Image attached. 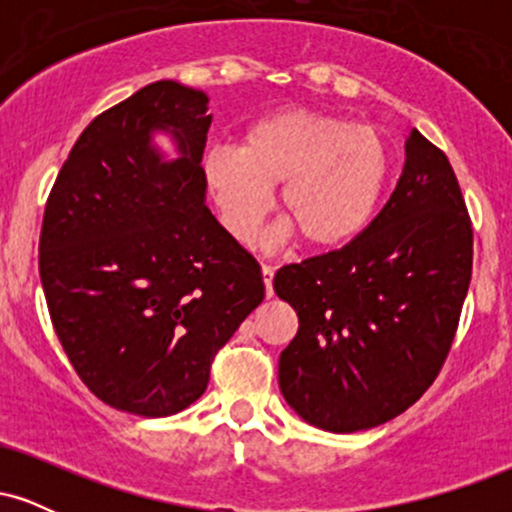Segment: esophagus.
Returning <instances> with one entry per match:
<instances>
[{"label": "esophagus", "instance_id": "34e87169", "mask_svg": "<svg viewBox=\"0 0 512 512\" xmlns=\"http://www.w3.org/2000/svg\"><path fill=\"white\" fill-rule=\"evenodd\" d=\"M262 276H264V293H267V298H272V296H274V289H272L274 269H272V267H267V264H264V267H262Z\"/></svg>", "mask_w": 512, "mask_h": 512}]
</instances>
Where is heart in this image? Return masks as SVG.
Wrapping results in <instances>:
<instances>
[{
  "label": "heart",
  "instance_id": "heart-1",
  "mask_svg": "<svg viewBox=\"0 0 512 512\" xmlns=\"http://www.w3.org/2000/svg\"><path fill=\"white\" fill-rule=\"evenodd\" d=\"M392 158L375 129L315 110H279L252 122L238 151L204 158V175L231 236L248 243L281 185V214L310 250H334L373 221Z\"/></svg>",
  "mask_w": 512,
  "mask_h": 512
}]
</instances>
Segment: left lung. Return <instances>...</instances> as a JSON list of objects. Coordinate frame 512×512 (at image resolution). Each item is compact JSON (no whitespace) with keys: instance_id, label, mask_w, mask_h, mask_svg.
Instances as JSON below:
<instances>
[{"instance_id":"8db88e82","label":"left lung","mask_w":512,"mask_h":512,"mask_svg":"<svg viewBox=\"0 0 512 512\" xmlns=\"http://www.w3.org/2000/svg\"><path fill=\"white\" fill-rule=\"evenodd\" d=\"M395 192L342 250L286 264L274 291L298 315L279 387L310 426L375 428L407 411L448 356L472 279V223L448 156L419 129Z\"/></svg>"}]
</instances>
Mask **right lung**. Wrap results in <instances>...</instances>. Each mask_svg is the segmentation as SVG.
<instances>
[{"label":"right lung","mask_w":512,"mask_h":512,"mask_svg":"<svg viewBox=\"0 0 512 512\" xmlns=\"http://www.w3.org/2000/svg\"><path fill=\"white\" fill-rule=\"evenodd\" d=\"M207 110L178 81L139 88L81 132L45 207L38 267L64 354L93 395L137 416L197 402L264 298L260 264L207 209Z\"/></svg>","instance_id":"right-lung-1"}]
</instances>
